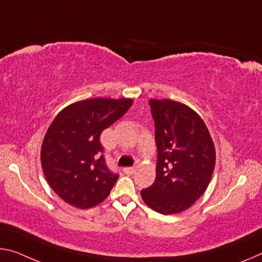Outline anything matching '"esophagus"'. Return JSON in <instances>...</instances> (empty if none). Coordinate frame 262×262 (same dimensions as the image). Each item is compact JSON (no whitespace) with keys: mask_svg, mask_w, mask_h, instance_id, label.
I'll use <instances>...</instances> for the list:
<instances>
[{"mask_svg":"<svg viewBox=\"0 0 262 262\" xmlns=\"http://www.w3.org/2000/svg\"><path fill=\"white\" fill-rule=\"evenodd\" d=\"M123 172H124V173H127V175H133V173L135 172V168H133V167H127V168H124V169H123Z\"/></svg>","mask_w":262,"mask_h":262,"instance_id":"34e87169","label":"esophagus"}]
</instances>
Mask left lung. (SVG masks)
<instances>
[{"label":"left lung","mask_w":262,"mask_h":262,"mask_svg":"<svg viewBox=\"0 0 262 262\" xmlns=\"http://www.w3.org/2000/svg\"><path fill=\"white\" fill-rule=\"evenodd\" d=\"M155 122V182L141 190L143 202L162 214L180 213L204 193L212 177L215 150L205 123L183 103L149 100Z\"/></svg>","instance_id":"left-lung-1"}]
</instances>
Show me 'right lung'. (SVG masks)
Returning <instances> with one entry per match:
<instances>
[{"mask_svg":"<svg viewBox=\"0 0 262 262\" xmlns=\"http://www.w3.org/2000/svg\"><path fill=\"white\" fill-rule=\"evenodd\" d=\"M132 103V99L82 100L66 107L50 124L41 167L50 186L68 204L90 209L110 194L119 173L107 167L100 135Z\"/></svg>","mask_w":262,"mask_h":262,"instance_id":"obj_1","label":"right lung"}]
</instances>
